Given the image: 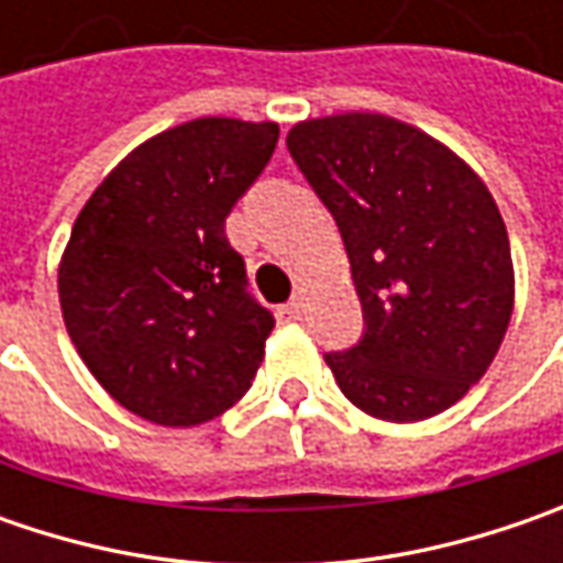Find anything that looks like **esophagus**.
<instances>
[{
  "mask_svg": "<svg viewBox=\"0 0 563 563\" xmlns=\"http://www.w3.org/2000/svg\"><path fill=\"white\" fill-rule=\"evenodd\" d=\"M285 313H288V319H300L303 316V294H294L291 300L285 303Z\"/></svg>",
  "mask_w": 563,
  "mask_h": 563,
  "instance_id": "obj_1",
  "label": "esophagus"
}]
</instances>
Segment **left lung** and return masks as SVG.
Wrapping results in <instances>:
<instances>
[{"label": "left lung", "instance_id": "1", "mask_svg": "<svg viewBox=\"0 0 563 563\" xmlns=\"http://www.w3.org/2000/svg\"><path fill=\"white\" fill-rule=\"evenodd\" d=\"M288 150L335 216L363 335L325 354L344 398L388 422L429 420L486 376L514 310L505 219L448 146L388 115L294 124Z\"/></svg>", "mask_w": 563, "mask_h": 563}]
</instances>
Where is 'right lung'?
<instances>
[{"label": "right lung", "mask_w": 563, "mask_h": 563, "mask_svg": "<svg viewBox=\"0 0 563 563\" xmlns=\"http://www.w3.org/2000/svg\"><path fill=\"white\" fill-rule=\"evenodd\" d=\"M275 143V121H187L124 156L77 216L58 266L65 329L143 420H212L263 363L275 319L250 297L225 219Z\"/></svg>", "instance_id": "obj_1"}]
</instances>
